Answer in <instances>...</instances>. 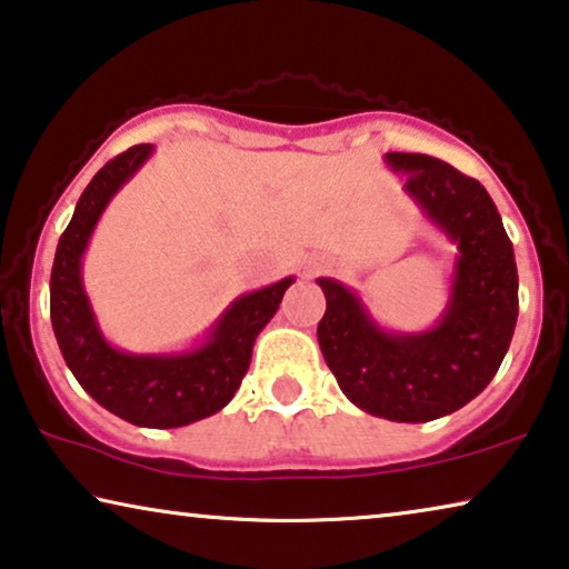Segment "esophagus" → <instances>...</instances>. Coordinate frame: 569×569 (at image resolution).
I'll return each mask as SVG.
<instances>
[{
	"label": "esophagus",
	"mask_w": 569,
	"mask_h": 569,
	"mask_svg": "<svg viewBox=\"0 0 569 569\" xmlns=\"http://www.w3.org/2000/svg\"><path fill=\"white\" fill-rule=\"evenodd\" d=\"M322 268H325V266H317V268H315V270H322Z\"/></svg>",
	"instance_id": "esophagus-1"
}]
</instances>
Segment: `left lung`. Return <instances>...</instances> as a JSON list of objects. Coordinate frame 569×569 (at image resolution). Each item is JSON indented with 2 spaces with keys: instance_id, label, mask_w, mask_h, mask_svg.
Here are the masks:
<instances>
[{
  "instance_id": "left-lung-1",
  "label": "left lung",
  "mask_w": 569,
  "mask_h": 569,
  "mask_svg": "<svg viewBox=\"0 0 569 569\" xmlns=\"http://www.w3.org/2000/svg\"><path fill=\"white\" fill-rule=\"evenodd\" d=\"M387 164L407 174V193L459 247L448 307L433 330L387 332L350 288L319 278L327 311L317 340L356 407L428 422L461 410L498 373L518 319V270L498 208L475 178L428 154L389 151Z\"/></svg>"
}]
</instances>
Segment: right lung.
<instances>
[{"label":"right lung","mask_w":569,"mask_h":569,"mask_svg":"<svg viewBox=\"0 0 569 569\" xmlns=\"http://www.w3.org/2000/svg\"><path fill=\"white\" fill-rule=\"evenodd\" d=\"M151 149V143H139L123 151L84 188L56 247L51 325L63 361L94 402L133 426L182 428L229 405L250 368L254 338L278 311L293 278L239 296L203 346L188 353L133 356L110 346L84 293L82 254L110 198L147 162Z\"/></svg>","instance_id":"1"}]
</instances>
